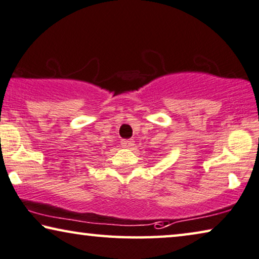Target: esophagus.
Wrapping results in <instances>:
<instances>
[{
  "instance_id": "34e87169",
  "label": "esophagus",
  "mask_w": 259,
  "mask_h": 259,
  "mask_svg": "<svg viewBox=\"0 0 259 259\" xmlns=\"http://www.w3.org/2000/svg\"><path fill=\"white\" fill-rule=\"evenodd\" d=\"M121 145L123 146V148H125V149H130V148H133V146L135 145V142L133 140H122L121 141Z\"/></svg>"
}]
</instances>
